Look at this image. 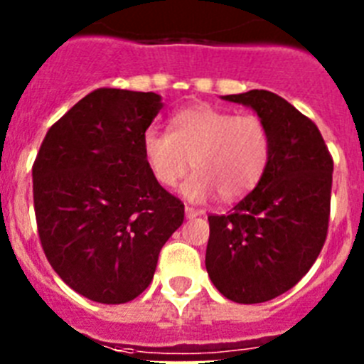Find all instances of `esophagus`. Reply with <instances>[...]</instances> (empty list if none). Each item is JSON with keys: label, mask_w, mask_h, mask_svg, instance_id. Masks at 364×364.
Segmentation results:
<instances>
[{"label": "esophagus", "mask_w": 364, "mask_h": 364, "mask_svg": "<svg viewBox=\"0 0 364 364\" xmlns=\"http://www.w3.org/2000/svg\"><path fill=\"white\" fill-rule=\"evenodd\" d=\"M184 211H186V217H188V218H195V217H198V211L195 210V208H191V205H186Z\"/></svg>", "instance_id": "esophagus-1"}]
</instances>
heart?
I'll list each match as a JSON object with an SVG mask.
<instances>
[{"label":"heart","mask_w":364,"mask_h":364,"mask_svg":"<svg viewBox=\"0 0 364 364\" xmlns=\"http://www.w3.org/2000/svg\"><path fill=\"white\" fill-rule=\"evenodd\" d=\"M272 149V131L262 118L205 104L180 109L167 133L149 129L142 138L146 166L162 188H175L191 160L195 175L182 193L193 202L217 193L222 200L247 195L264 176Z\"/></svg>","instance_id":"obj_1"}]
</instances>
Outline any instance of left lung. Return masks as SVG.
Instances as JSON below:
<instances>
[{
	"mask_svg": "<svg viewBox=\"0 0 364 364\" xmlns=\"http://www.w3.org/2000/svg\"><path fill=\"white\" fill-rule=\"evenodd\" d=\"M252 107L272 131L264 176L228 215H210L205 269L226 299L279 297L308 273L324 246L332 198V154L317 125L275 92L224 96Z\"/></svg>",
	"mask_w": 364,
	"mask_h": 364,
	"instance_id": "1",
	"label": "left lung"
}]
</instances>
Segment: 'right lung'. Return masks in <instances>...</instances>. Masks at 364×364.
I'll list each match as a JSON object with an SVG mask.
<instances>
[{"label": "right lung", "instance_id": "add662e5", "mask_svg": "<svg viewBox=\"0 0 364 364\" xmlns=\"http://www.w3.org/2000/svg\"><path fill=\"white\" fill-rule=\"evenodd\" d=\"M160 96L96 89L45 134L32 166L40 242L54 272L83 297L122 304L151 284L184 204L151 176L142 138Z\"/></svg>", "mask_w": 364, "mask_h": 364}]
</instances>
